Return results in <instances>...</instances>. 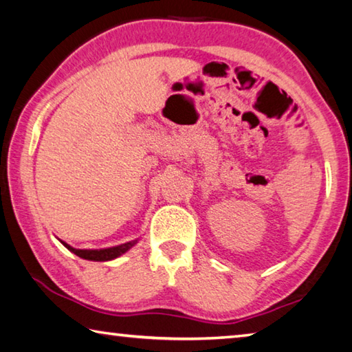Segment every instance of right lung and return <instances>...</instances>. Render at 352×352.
I'll return each instance as SVG.
<instances>
[{
    "label": "right lung",
    "instance_id": "1",
    "mask_svg": "<svg viewBox=\"0 0 352 352\" xmlns=\"http://www.w3.org/2000/svg\"><path fill=\"white\" fill-rule=\"evenodd\" d=\"M60 242L69 250L71 253H74L79 256V258L87 259V261H111V259L118 258V256H121L126 252H129V250L136 243V241H132V242L121 243V245L102 248V250H79V248H73L71 245H68L67 242H63V241H60Z\"/></svg>",
    "mask_w": 352,
    "mask_h": 352
}]
</instances>
